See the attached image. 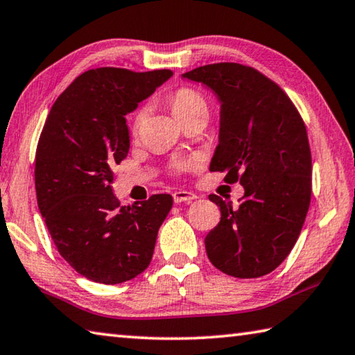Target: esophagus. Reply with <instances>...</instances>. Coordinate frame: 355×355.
I'll return each instance as SVG.
<instances>
[{"label":"esophagus","mask_w":355,"mask_h":355,"mask_svg":"<svg viewBox=\"0 0 355 355\" xmlns=\"http://www.w3.org/2000/svg\"><path fill=\"white\" fill-rule=\"evenodd\" d=\"M193 200H196V195L193 191H185V190H179L174 191L173 193V201L179 204V202H191Z\"/></svg>","instance_id":"1"}]
</instances>
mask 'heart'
I'll return each instance as SVG.
<instances>
[{"instance_id":"b5f03b06","label":"heart","mask_w":355,"mask_h":355,"mask_svg":"<svg viewBox=\"0 0 355 355\" xmlns=\"http://www.w3.org/2000/svg\"><path fill=\"white\" fill-rule=\"evenodd\" d=\"M168 103H170L171 112L176 118L198 114V112H206V114L209 112V105H207L206 98H204L200 92L189 89V87H184V89H179L178 92H174L170 96V99H168ZM143 120H145V112L143 110L137 112L135 120H134L135 132L141 126ZM187 166H190V165H187Z\"/></svg>"}]
</instances>
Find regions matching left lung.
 <instances>
[{"label":"left lung","instance_id":"1","mask_svg":"<svg viewBox=\"0 0 355 355\" xmlns=\"http://www.w3.org/2000/svg\"><path fill=\"white\" fill-rule=\"evenodd\" d=\"M220 103L218 145L210 171L240 181L239 207L210 195L221 220L206 235L207 257L229 276L250 279L276 270L293 250L312 195L306 124L271 79L251 67L212 64L182 74Z\"/></svg>","mask_w":355,"mask_h":355}]
</instances>
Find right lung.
Wrapping results in <instances>:
<instances>
[{"label": "right lung", "instance_id": "add662e5", "mask_svg": "<svg viewBox=\"0 0 355 355\" xmlns=\"http://www.w3.org/2000/svg\"><path fill=\"white\" fill-rule=\"evenodd\" d=\"M173 76L96 68L55 99L35 154L39 210L55 248L80 276L115 285L148 268L170 195L120 206L112 166L129 151L126 115Z\"/></svg>", "mask_w": 355, "mask_h": 355}]
</instances>
